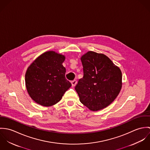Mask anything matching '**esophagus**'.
Masks as SVG:
<instances>
[{
  "label": "esophagus",
  "mask_w": 150,
  "mask_h": 150,
  "mask_svg": "<svg viewBox=\"0 0 150 150\" xmlns=\"http://www.w3.org/2000/svg\"><path fill=\"white\" fill-rule=\"evenodd\" d=\"M71 85H72L73 86H74L76 85V84H77V80H73V81L71 82Z\"/></svg>",
  "instance_id": "34e87169"
}]
</instances>
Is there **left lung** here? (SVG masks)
<instances>
[{
  "label": "left lung",
  "mask_w": 150,
  "mask_h": 150,
  "mask_svg": "<svg viewBox=\"0 0 150 150\" xmlns=\"http://www.w3.org/2000/svg\"><path fill=\"white\" fill-rule=\"evenodd\" d=\"M84 76L75 89L80 101L92 111L110 105L122 88L120 69L103 54L88 51L81 58Z\"/></svg>",
  "instance_id": "1"
}]
</instances>
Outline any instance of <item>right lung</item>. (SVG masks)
<instances>
[{
  "label": "right lung",
  "instance_id": "add662e5",
  "mask_svg": "<svg viewBox=\"0 0 150 150\" xmlns=\"http://www.w3.org/2000/svg\"><path fill=\"white\" fill-rule=\"evenodd\" d=\"M64 59V55L50 51L40 55L28 68L26 89L37 103L46 107L55 105L71 86L65 77Z\"/></svg>",
  "mask_w": 150,
  "mask_h": 150
}]
</instances>
